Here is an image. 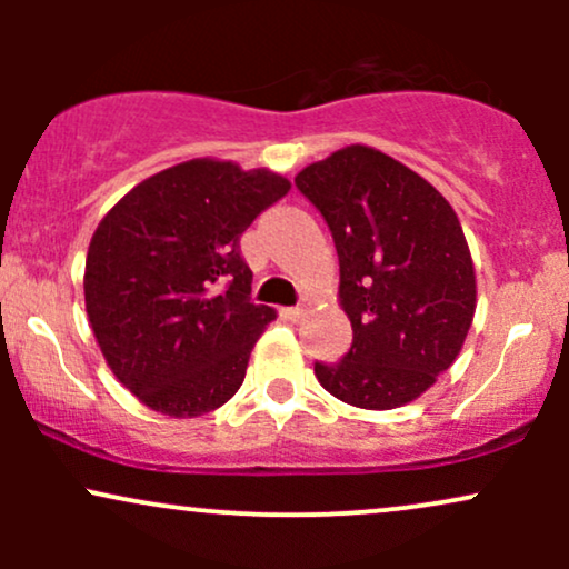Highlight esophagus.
Listing matches in <instances>:
<instances>
[{
  "label": "esophagus",
  "instance_id": "34e87169",
  "mask_svg": "<svg viewBox=\"0 0 569 569\" xmlns=\"http://www.w3.org/2000/svg\"><path fill=\"white\" fill-rule=\"evenodd\" d=\"M283 316L289 318V321H293V323L302 321V318H305V307H299V305H297V307H286Z\"/></svg>",
  "mask_w": 569,
  "mask_h": 569
}]
</instances>
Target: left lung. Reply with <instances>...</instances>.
<instances>
[{
	"instance_id": "8db88e82",
	"label": "left lung",
	"mask_w": 569,
	"mask_h": 569,
	"mask_svg": "<svg viewBox=\"0 0 569 569\" xmlns=\"http://www.w3.org/2000/svg\"><path fill=\"white\" fill-rule=\"evenodd\" d=\"M339 257V299L352 326L318 382L361 409L426 393L466 342L476 310L471 251L439 189L371 147L339 149L293 179Z\"/></svg>"
}]
</instances>
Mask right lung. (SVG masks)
<instances>
[{
	"mask_svg": "<svg viewBox=\"0 0 569 569\" xmlns=\"http://www.w3.org/2000/svg\"><path fill=\"white\" fill-rule=\"evenodd\" d=\"M289 189L278 173L189 160L130 189L98 224L84 307L109 369L149 409L198 417L238 393L276 318L248 297L240 234Z\"/></svg>",
	"mask_w": 569,
	"mask_h": 569,
	"instance_id": "1",
	"label": "right lung"
}]
</instances>
